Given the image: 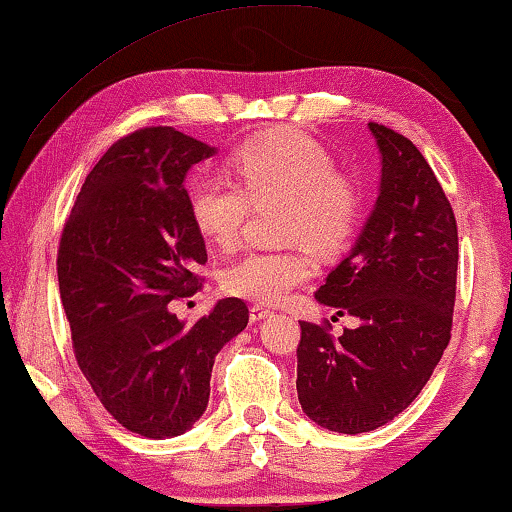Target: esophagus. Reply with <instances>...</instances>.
I'll return each mask as SVG.
<instances>
[{"mask_svg": "<svg viewBox=\"0 0 512 512\" xmlns=\"http://www.w3.org/2000/svg\"><path fill=\"white\" fill-rule=\"evenodd\" d=\"M273 314V310H269V307H264V305H253L250 307V321H262V319H266V316H271Z\"/></svg>", "mask_w": 512, "mask_h": 512, "instance_id": "1", "label": "esophagus"}]
</instances>
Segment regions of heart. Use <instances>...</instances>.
<instances>
[{
  "mask_svg": "<svg viewBox=\"0 0 512 512\" xmlns=\"http://www.w3.org/2000/svg\"><path fill=\"white\" fill-rule=\"evenodd\" d=\"M232 179L198 173L186 184V207L200 237L214 248L239 241L250 207L278 205V250H250L221 271L227 294L280 303L312 275L303 241L323 257L337 255L358 230L362 193L337 170L332 154L300 129H278L239 145L230 157Z\"/></svg>",
  "mask_w": 512,
  "mask_h": 512,
  "instance_id": "b5f03b06",
  "label": "heart"
}]
</instances>
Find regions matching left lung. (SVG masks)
<instances>
[{
  "label": "left lung",
  "mask_w": 512,
  "mask_h": 512,
  "mask_svg": "<svg viewBox=\"0 0 512 512\" xmlns=\"http://www.w3.org/2000/svg\"><path fill=\"white\" fill-rule=\"evenodd\" d=\"M383 154L376 207L342 264L316 291L358 319L342 337L330 321H300L298 401L316 424L358 435L417 399L449 346L456 305L458 225L417 145L369 123Z\"/></svg>",
  "instance_id": "8db88e82"
}]
</instances>
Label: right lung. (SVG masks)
<instances>
[{
    "instance_id": "1",
    "label": "right lung",
    "mask_w": 512,
    "mask_h": 512,
    "mask_svg": "<svg viewBox=\"0 0 512 512\" xmlns=\"http://www.w3.org/2000/svg\"><path fill=\"white\" fill-rule=\"evenodd\" d=\"M216 150L173 127L123 136L88 173L56 257L72 351L88 385L127 431L152 440L196 424L221 348L248 326L223 298L191 328L170 300L193 296L207 262L184 177Z\"/></svg>"
}]
</instances>
